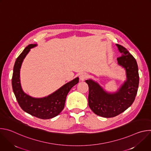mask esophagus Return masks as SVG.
<instances>
[{"label": "esophagus", "mask_w": 151, "mask_h": 151, "mask_svg": "<svg viewBox=\"0 0 151 151\" xmlns=\"http://www.w3.org/2000/svg\"><path fill=\"white\" fill-rule=\"evenodd\" d=\"M87 76H88V75H87V73H81V75H80V79L82 80V81L85 80L86 78H87Z\"/></svg>", "instance_id": "obj_1"}]
</instances>
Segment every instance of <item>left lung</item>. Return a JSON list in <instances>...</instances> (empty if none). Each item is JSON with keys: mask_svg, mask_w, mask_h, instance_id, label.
<instances>
[{"mask_svg": "<svg viewBox=\"0 0 151 151\" xmlns=\"http://www.w3.org/2000/svg\"><path fill=\"white\" fill-rule=\"evenodd\" d=\"M121 56L117 58L119 66L126 72L127 79L118 91L110 93L92 79L86 80L89 88L88 105L96 115L112 118L124 112L134 101L137 93L139 76L136 59L121 45L116 44Z\"/></svg>", "mask_w": 151, "mask_h": 151, "instance_id": "8db88e82", "label": "left lung"}]
</instances>
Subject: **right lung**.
Returning a JSON list of instances; mask_svg holds the SVG:
<instances>
[{"instance_id": "1", "label": "right lung", "mask_w": 151, "mask_h": 151, "mask_svg": "<svg viewBox=\"0 0 151 151\" xmlns=\"http://www.w3.org/2000/svg\"><path fill=\"white\" fill-rule=\"evenodd\" d=\"M36 44H30L17 58L13 69L12 86L16 99L24 112L42 119L52 118L57 116L64 109L67 95L70 89L79 82L77 77L64 84L52 94L43 98H34L25 93L20 83V69L23 60L30 49Z\"/></svg>"}]
</instances>
